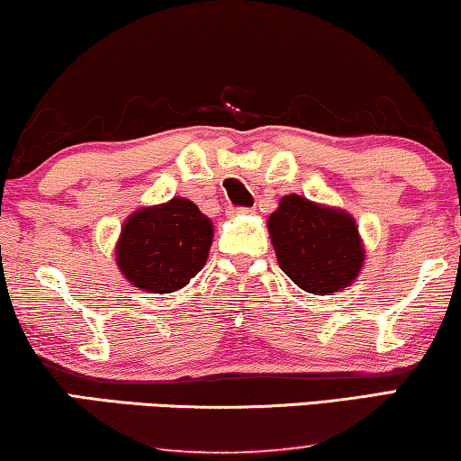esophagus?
Here are the masks:
<instances>
[{"mask_svg": "<svg viewBox=\"0 0 461 461\" xmlns=\"http://www.w3.org/2000/svg\"><path fill=\"white\" fill-rule=\"evenodd\" d=\"M253 208H230V214H250Z\"/></svg>", "mask_w": 461, "mask_h": 461, "instance_id": "34e87169", "label": "esophagus"}]
</instances>
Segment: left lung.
Masks as SVG:
<instances>
[{"mask_svg":"<svg viewBox=\"0 0 461 461\" xmlns=\"http://www.w3.org/2000/svg\"><path fill=\"white\" fill-rule=\"evenodd\" d=\"M278 266L300 289L331 295L351 285L366 250L355 219L302 195H285L267 219Z\"/></svg>","mask_w":461,"mask_h":461,"instance_id":"1","label":"left lung"}]
</instances>
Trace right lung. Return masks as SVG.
<instances>
[{"instance_id": "obj_1", "label": "right lung", "mask_w": 461, "mask_h": 461, "mask_svg": "<svg viewBox=\"0 0 461 461\" xmlns=\"http://www.w3.org/2000/svg\"><path fill=\"white\" fill-rule=\"evenodd\" d=\"M212 221L191 200L172 197L140 208L123 223L116 266L133 287L172 294L185 287L208 259Z\"/></svg>"}]
</instances>
